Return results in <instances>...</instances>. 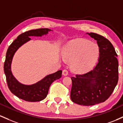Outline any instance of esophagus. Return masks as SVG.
<instances>
[{
	"label": "esophagus",
	"mask_w": 123,
	"mask_h": 123,
	"mask_svg": "<svg viewBox=\"0 0 123 123\" xmlns=\"http://www.w3.org/2000/svg\"><path fill=\"white\" fill-rule=\"evenodd\" d=\"M68 74V71H67V70H63V75H64V76H66V75H67Z\"/></svg>",
	"instance_id": "34e87169"
}]
</instances>
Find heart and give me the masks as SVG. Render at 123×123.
Wrapping results in <instances>:
<instances>
[{
    "label": "heart",
    "instance_id": "b5f03b06",
    "mask_svg": "<svg viewBox=\"0 0 123 123\" xmlns=\"http://www.w3.org/2000/svg\"><path fill=\"white\" fill-rule=\"evenodd\" d=\"M99 54L100 49L97 44L83 39L71 41L62 51L63 57L66 60L72 61L71 68L78 73L90 70L97 62Z\"/></svg>",
    "mask_w": 123,
    "mask_h": 123
}]
</instances>
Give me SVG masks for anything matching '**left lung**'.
Segmentation results:
<instances>
[{"mask_svg": "<svg viewBox=\"0 0 123 123\" xmlns=\"http://www.w3.org/2000/svg\"><path fill=\"white\" fill-rule=\"evenodd\" d=\"M88 34L97 41L100 49L98 62L89 72L71 77V100L83 106L104 102L113 93L118 80L117 55L112 44L99 34Z\"/></svg>", "mask_w": 123, "mask_h": 123, "instance_id": "left-lung-1", "label": "left lung"}]
</instances>
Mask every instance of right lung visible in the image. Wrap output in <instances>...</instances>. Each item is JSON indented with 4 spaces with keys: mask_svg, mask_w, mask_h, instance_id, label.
<instances>
[{
    "mask_svg": "<svg viewBox=\"0 0 123 123\" xmlns=\"http://www.w3.org/2000/svg\"><path fill=\"white\" fill-rule=\"evenodd\" d=\"M51 30L48 28H39L26 31L20 34L12 42L8 48L6 59L4 63V71L6 75L7 84L10 91L19 98L28 102H39L46 97L49 87L55 80L62 77V70L47 75L37 83L31 85L20 84L14 77L11 71V63L15 52L22 45L31 39L30 37H41L46 35Z\"/></svg>",
    "mask_w": 123,
    "mask_h": 123,
    "instance_id": "obj_1",
    "label": "right lung"
}]
</instances>
